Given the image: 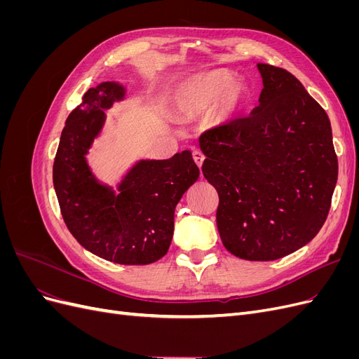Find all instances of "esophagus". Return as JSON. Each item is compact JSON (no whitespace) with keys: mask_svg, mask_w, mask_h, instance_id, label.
I'll use <instances>...</instances> for the list:
<instances>
[{"mask_svg":"<svg viewBox=\"0 0 359 359\" xmlns=\"http://www.w3.org/2000/svg\"><path fill=\"white\" fill-rule=\"evenodd\" d=\"M193 160H194V163H196V165H198L199 168H202L203 160H205V156H203L202 151H199V149L193 151Z\"/></svg>","mask_w":359,"mask_h":359,"instance_id":"1","label":"esophagus"}]
</instances>
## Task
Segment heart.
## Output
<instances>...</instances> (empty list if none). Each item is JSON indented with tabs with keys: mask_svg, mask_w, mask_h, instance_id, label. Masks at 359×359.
<instances>
[{
	"mask_svg": "<svg viewBox=\"0 0 359 359\" xmlns=\"http://www.w3.org/2000/svg\"><path fill=\"white\" fill-rule=\"evenodd\" d=\"M247 99L244 86L229 72L217 70L198 74L184 82L175 94L177 111L182 118H199L215 107L220 119H229Z\"/></svg>",
	"mask_w": 359,
	"mask_h": 359,
	"instance_id": "b5f03b06",
	"label": "heart"
}]
</instances>
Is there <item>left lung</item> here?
I'll use <instances>...</instances> for the list:
<instances>
[{
	"mask_svg": "<svg viewBox=\"0 0 359 359\" xmlns=\"http://www.w3.org/2000/svg\"><path fill=\"white\" fill-rule=\"evenodd\" d=\"M264 90L252 114L206 130L203 177L219 193L227 252L268 262L309 244L327 220L339 177L323 107L285 69L257 64Z\"/></svg>",
	"mask_w": 359,
	"mask_h": 359,
	"instance_id": "left-lung-1",
	"label": "left lung"
}]
</instances>
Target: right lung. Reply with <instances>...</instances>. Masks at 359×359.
Listing matches in <instances>:
<instances>
[{
  "label": "right lung",
  "instance_id": "obj_1",
  "mask_svg": "<svg viewBox=\"0 0 359 359\" xmlns=\"http://www.w3.org/2000/svg\"><path fill=\"white\" fill-rule=\"evenodd\" d=\"M124 97L116 82L90 88L69 115L53 161V187L64 223L78 243L119 265H148L168 253L175 206L198 181L190 151L169 160H140L118 187L94 178L85 154L104 123V109Z\"/></svg>",
  "mask_w": 359,
  "mask_h": 359
}]
</instances>
